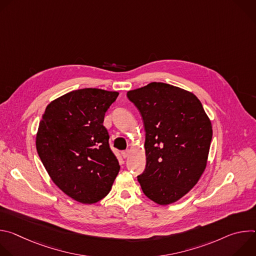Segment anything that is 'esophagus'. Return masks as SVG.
Segmentation results:
<instances>
[{"instance_id":"esophagus-1","label":"esophagus","mask_w":256,"mask_h":256,"mask_svg":"<svg viewBox=\"0 0 256 256\" xmlns=\"http://www.w3.org/2000/svg\"><path fill=\"white\" fill-rule=\"evenodd\" d=\"M130 150H126V151H122V157H124V159H126V158L130 156Z\"/></svg>"}]
</instances>
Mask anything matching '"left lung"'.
I'll use <instances>...</instances> for the list:
<instances>
[{
	"label": "left lung",
	"instance_id": "1",
	"mask_svg": "<svg viewBox=\"0 0 256 256\" xmlns=\"http://www.w3.org/2000/svg\"><path fill=\"white\" fill-rule=\"evenodd\" d=\"M146 132V167L138 180L158 204L186 196L204 173L212 136L200 101L181 88L153 82L128 91Z\"/></svg>",
	"mask_w": 256,
	"mask_h": 256
}]
</instances>
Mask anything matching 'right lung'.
I'll list each match as a JSON object with an SVG mask.
<instances>
[{
	"mask_svg": "<svg viewBox=\"0 0 256 256\" xmlns=\"http://www.w3.org/2000/svg\"><path fill=\"white\" fill-rule=\"evenodd\" d=\"M118 96L96 88L75 90L52 101L42 114L36 150L56 186L79 202L105 198L120 172L103 126Z\"/></svg>",
	"mask_w": 256,
	"mask_h": 256,
	"instance_id": "1",
	"label": "right lung"
}]
</instances>
